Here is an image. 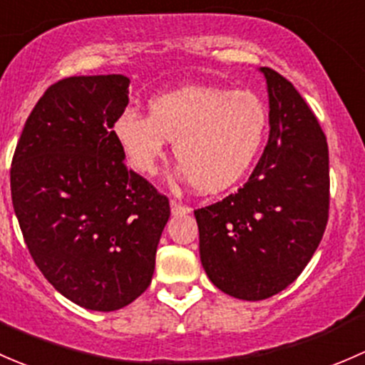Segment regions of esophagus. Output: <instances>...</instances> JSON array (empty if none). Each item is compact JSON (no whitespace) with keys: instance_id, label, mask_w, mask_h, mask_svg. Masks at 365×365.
Returning <instances> with one entry per match:
<instances>
[{"instance_id":"esophagus-1","label":"esophagus","mask_w":365,"mask_h":365,"mask_svg":"<svg viewBox=\"0 0 365 365\" xmlns=\"http://www.w3.org/2000/svg\"><path fill=\"white\" fill-rule=\"evenodd\" d=\"M170 210L174 216H184V214H190L191 212V207H187V205H182L179 204V202L172 200L170 202Z\"/></svg>"}]
</instances>
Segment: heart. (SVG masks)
<instances>
[{"label": "heart", "mask_w": 365, "mask_h": 365, "mask_svg": "<svg viewBox=\"0 0 365 365\" xmlns=\"http://www.w3.org/2000/svg\"><path fill=\"white\" fill-rule=\"evenodd\" d=\"M269 125V112L251 91L191 86L156 96L149 115L126 107L112 135L138 174L151 175L174 142V156L191 186L216 193L235 184L253 165Z\"/></svg>", "instance_id": "1"}]
</instances>
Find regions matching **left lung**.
<instances>
[{"label":"left lung","mask_w":365,"mask_h":365,"mask_svg":"<svg viewBox=\"0 0 365 365\" xmlns=\"http://www.w3.org/2000/svg\"><path fill=\"white\" fill-rule=\"evenodd\" d=\"M269 140L247 182L195 210L200 262L216 288L264 300L292 284L329 220V148L318 119L290 81L262 66Z\"/></svg>","instance_id":"8db88e82"}]
</instances>
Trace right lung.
<instances>
[{"label": "right lung", "instance_id": "right-lung-1", "mask_svg": "<svg viewBox=\"0 0 365 365\" xmlns=\"http://www.w3.org/2000/svg\"><path fill=\"white\" fill-rule=\"evenodd\" d=\"M130 78L78 75L45 91L15 148L10 187L26 246L77 306L121 309L151 284L168 198L126 170L112 125Z\"/></svg>", "mask_w": 365, "mask_h": 365}]
</instances>
